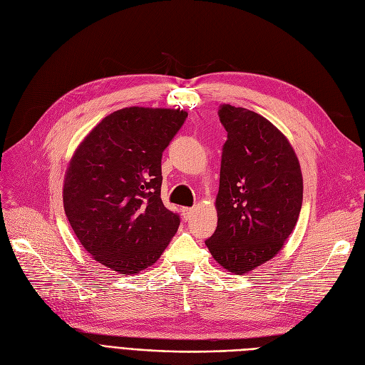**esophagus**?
Segmentation results:
<instances>
[{
	"instance_id": "esophagus-1",
	"label": "esophagus",
	"mask_w": 365,
	"mask_h": 365,
	"mask_svg": "<svg viewBox=\"0 0 365 365\" xmlns=\"http://www.w3.org/2000/svg\"><path fill=\"white\" fill-rule=\"evenodd\" d=\"M193 208H182V217H184V220L187 222V220H190V218L193 217Z\"/></svg>"
}]
</instances>
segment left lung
I'll return each instance as SVG.
<instances>
[{"label":"left lung","instance_id":"left-lung-1","mask_svg":"<svg viewBox=\"0 0 365 365\" xmlns=\"http://www.w3.org/2000/svg\"><path fill=\"white\" fill-rule=\"evenodd\" d=\"M227 132L217 229L205 241L226 271L244 275L279 253L295 229L302 205V173L287 138L264 116L223 105Z\"/></svg>","mask_w":365,"mask_h":365}]
</instances>
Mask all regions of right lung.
Masks as SVG:
<instances>
[{
    "instance_id": "add662e5",
    "label": "right lung",
    "mask_w": 365,
    "mask_h": 365,
    "mask_svg": "<svg viewBox=\"0 0 365 365\" xmlns=\"http://www.w3.org/2000/svg\"><path fill=\"white\" fill-rule=\"evenodd\" d=\"M182 109L132 106L105 116L79 143L64 177L67 220L90 256L120 274L154 265L180 226L160 197L162 154Z\"/></svg>"
}]
</instances>
